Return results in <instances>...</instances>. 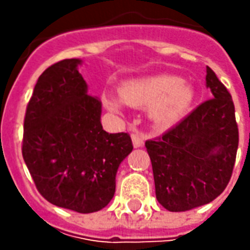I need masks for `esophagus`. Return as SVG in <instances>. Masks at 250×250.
<instances>
[{
  "label": "esophagus",
  "instance_id": "esophagus-1",
  "mask_svg": "<svg viewBox=\"0 0 250 250\" xmlns=\"http://www.w3.org/2000/svg\"><path fill=\"white\" fill-rule=\"evenodd\" d=\"M132 142H133V146L135 147H142L143 143H145L142 135H139V133H132Z\"/></svg>",
  "mask_w": 250,
  "mask_h": 250
}]
</instances>
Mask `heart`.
<instances>
[{
	"label": "heart",
	"mask_w": 250,
	"mask_h": 250,
	"mask_svg": "<svg viewBox=\"0 0 250 250\" xmlns=\"http://www.w3.org/2000/svg\"><path fill=\"white\" fill-rule=\"evenodd\" d=\"M195 100L193 86L171 75L135 78L121 83L120 97L104 93L103 103L110 110H120L122 101L130 107H147V114L157 124L179 120Z\"/></svg>",
	"instance_id": "1"
}]
</instances>
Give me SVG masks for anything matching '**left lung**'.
Listing matches in <instances>:
<instances>
[{"label": "left lung", "instance_id": "8db88e82", "mask_svg": "<svg viewBox=\"0 0 250 250\" xmlns=\"http://www.w3.org/2000/svg\"><path fill=\"white\" fill-rule=\"evenodd\" d=\"M206 84L213 99L163 136L145 143L156 197L169 211H187L213 202L232 175L239 142L234 101L208 66Z\"/></svg>", "mask_w": 250, "mask_h": 250}]
</instances>
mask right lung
I'll return each instance as SVG.
<instances>
[{"mask_svg": "<svg viewBox=\"0 0 250 250\" xmlns=\"http://www.w3.org/2000/svg\"><path fill=\"white\" fill-rule=\"evenodd\" d=\"M81 62L62 60L40 75L26 107L22 156L45 200L86 214L110 203L133 145L129 133L103 129L101 101L87 94Z\"/></svg>", "mask_w": 250, "mask_h": 250, "instance_id": "add662e5", "label": "right lung"}]
</instances>
